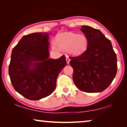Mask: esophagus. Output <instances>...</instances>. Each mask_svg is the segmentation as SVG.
<instances>
[{"mask_svg": "<svg viewBox=\"0 0 127 127\" xmlns=\"http://www.w3.org/2000/svg\"><path fill=\"white\" fill-rule=\"evenodd\" d=\"M66 62H67V64H69V62H70V58H69V57H66Z\"/></svg>", "mask_w": 127, "mask_h": 127, "instance_id": "esophagus-1", "label": "esophagus"}]
</instances>
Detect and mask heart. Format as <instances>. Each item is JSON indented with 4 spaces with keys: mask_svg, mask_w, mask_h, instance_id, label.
Masks as SVG:
<instances>
[{
    "mask_svg": "<svg viewBox=\"0 0 127 127\" xmlns=\"http://www.w3.org/2000/svg\"><path fill=\"white\" fill-rule=\"evenodd\" d=\"M55 44L62 49L66 50L69 54L77 56L84 53L88 46V39L84 34L65 33L59 34L55 37ZM53 49L57 47L54 43L51 44Z\"/></svg>",
    "mask_w": 127,
    "mask_h": 127,
    "instance_id": "heart-1",
    "label": "heart"
}]
</instances>
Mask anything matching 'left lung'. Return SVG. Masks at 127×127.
Segmentation results:
<instances>
[{"mask_svg":"<svg viewBox=\"0 0 127 127\" xmlns=\"http://www.w3.org/2000/svg\"><path fill=\"white\" fill-rule=\"evenodd\" d=\"M81 31L88 39L86 51L70 57L73 69V80L84 92L100 93L110 86L117 73V56L112 43L99 30L82 26Z\"/></svg>","mask_w":127,"mask_h":127,"instance_id":"obj_1","label":"left lung"}]
</instances>
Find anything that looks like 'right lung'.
Returning <instances> with one entry per match:
<instances>
[{
  "label": "right lung",
  "instance_id": "1",
  "mask_svg": "<svg viewBox=\"0 0 127 127\" xmlns=\"http://www.w3.org/2000/svg\"><path fill=\"white\" fill-rule=\"evenodd\" d=\"M48 34L25 35L13 48L8 73L15 91L27 99L39 100L51 95L57 79L66 65V57L48 58Z\"/></svg>",
  "mask_w": 127,
  "mask_h": 127
}]
</instances>
